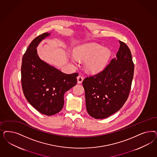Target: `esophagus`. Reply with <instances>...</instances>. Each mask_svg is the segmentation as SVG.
<instances>
[{
  "instance_id": "34e87169",
  "label": "esophagus",
  "mask_w": 157,
  "mask_h": 157,
  "mask_svg": "<svg viewBox=\"0 0 157 157\" xmlns=\"http://www.w3.org/2000/svg\"><path fill=\"white\" fill-rule=\"evenodd\" d=\"M77 83L78 84H81V82L83 81V77L81 76H78L77 77Z\"/></svg>"
}]
</instances>
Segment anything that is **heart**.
<instances>
[{"label": "heart", "instance_id": "heart-1", "mask_svg": "<svg viewBox=\"0 0 157 157\" xmlns=\"http://www.w3.org/2000/svg\"><path fill=\"white\" fill-rule=\"evenodd\" d=\"M76 56H71V61L77 63L78 60L86 61V70L94 73L103 71L106 66L110 56V51L96 43H90L80 47L76 51Z\"/></svg>", "mask_w": 157, "mask_h": 157}]
</instances>
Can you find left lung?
I'll list each match as a JSON object with an SVG mask.
<instances>
[{
    "label": "left lung",
    "mask_w": 157,
    "mask_h": 157,
    "mask_svg": "<svg viewBox=\"0 0 157 157\" xmlns=\"http://www.w3.org/2000/svg\"><path fill=\"white\" fill-rule=\"evenodd\" d=\"M116 58L104 70L82 81L88 113L96 119H103L118 111L128 98L133 77L131 52L124 42Z\"/></svg>",
    "instance_id": "left-lung-1"
}]
</instances>
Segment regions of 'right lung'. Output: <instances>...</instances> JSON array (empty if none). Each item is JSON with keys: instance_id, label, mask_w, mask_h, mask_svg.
Here are the masks:
<instances>
[{"instance_id": "1", "label": "right lung", "mask_w": 157, "mask_h": 157, "mask_svg": "<svg viewBox=\"0 0 157 157\" xmlns=\"http://www.w3.org/2000/svg\"><path fill=\"white\" fill-rule=\"evenodd\" d=\"M44 33L31 42L22 58L21 83L24 94L30 105L41 114L52 116L64 105V94L77 83L78 73L68 75L41 60L37 47L50 35Z\"/></svg>"}]
</instances>
